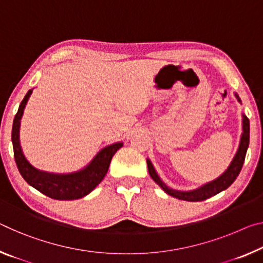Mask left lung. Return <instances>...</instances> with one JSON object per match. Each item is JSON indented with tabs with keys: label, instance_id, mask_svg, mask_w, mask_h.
<instances>
[{
	"label": "left lung",
	"instance_id": "8db88e82",
	"mask_svg": "<svg viewBox=\"0 0 263 263\" xmlns=\"http://www.w3.org/2000/svg\"><path fill=\"white\" fill-rule=\"evenodd\" d=\"M235 97L237 98V101L241 102L239 96L236 93H235ZM248 145H249V119L245 115H242V135H241L239 148H237L235 157L233 158V160L231 162V165L228 166V168L224 171L223 174H221L219 178H216L215 180L207 182V184L202 185L197 190L184 192V191L172 190L171 187L164 184L160 177L158 176V173L156 172V170H154L152 162L149 161V159H147L148 173L153 180L156 181L157 184L166 192V193L171 195V197H174L180 200H186V201H202V200H206L208 198L213 197V195L228 189V187L235 181V179L237 178V176H239L241 168H242Z\"/></svg>",
	"mask_w": 263,
	"mask_h": 263
}]
</instances>
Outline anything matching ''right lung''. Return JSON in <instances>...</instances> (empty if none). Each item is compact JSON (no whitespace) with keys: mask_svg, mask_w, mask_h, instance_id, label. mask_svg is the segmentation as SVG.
Returning a JSON list of instances; mask_svg holds the SVG:
<instances>
[{"mask_svg":"<svg viewBox=\"0 0 263 263\" xmlns=\"http://www.w3.org/2000/svg\"><path fill=\"white\" fill-rule=\"evenodd\" d=\"M32 90H29L21 102L17 114L12 123L11 141L14 147V157L16 165L29 185L34 187L47 197L56 200H76L85 197L92 192L101 182L109 170L114 154L123 146V143H115L102 148L91 162L84 168L73 173L58 174L41 171L32 166L24 157L20 144V125L23 110L26 107Z\"/></svg>","mask_w":263,"mask_h":263,"instance_id":"1","label":"right lung"}]
</instances>
